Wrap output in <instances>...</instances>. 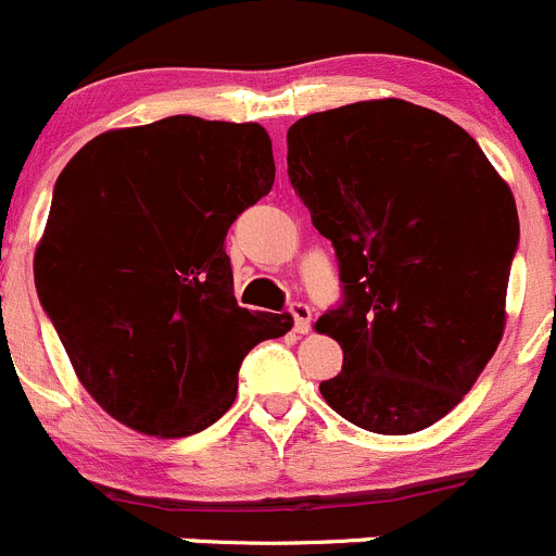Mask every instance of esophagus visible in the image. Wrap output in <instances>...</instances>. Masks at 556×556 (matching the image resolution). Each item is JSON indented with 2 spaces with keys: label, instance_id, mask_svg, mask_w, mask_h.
<instances>
[{
  "label": "esophagus",
  "instance_id": "1",
  "mask_svg": "<svg viewBox=\"0 0 556 556\" xmlns=\"http://www.w3.org/2000/svg\"><path fill=\"white\" fill-rule=\"evenodd\" d=\"M291 316H294V332L307 334L311 332V307L305 302H291Z\"/></svg>",
  "mask_w": 556,
  "mask_h": 556
}]
</instances>
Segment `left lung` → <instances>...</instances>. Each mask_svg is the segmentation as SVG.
<instances>
[{
  "label": "left lung",
  "mask_w": 556,
  "mask_h": 556,
  "mask_svg": "<svg viewBox=\"0 0 556 556\" xmlns=\"http://www.w3.org/2000/svg\"><path fill=\"white\" fill-rule=\"evenodd\" d=\"M286 146L343 286L316 321L343 349L324 400L378 435L435 425L503 338L514 194L463 126L403 99L305 115Z\"/></svg>",
  "instance_id": "8db88e82"
}]
</instances>
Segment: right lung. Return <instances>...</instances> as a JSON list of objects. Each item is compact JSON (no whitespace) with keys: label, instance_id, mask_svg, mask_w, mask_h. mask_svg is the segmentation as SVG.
I'll use <instances>...</instances> for the list:
<instances>
[{"label":"right lung","instance_id":"right-lung-1","mask_svg":"<svg viewBox=\"0 0 556 556\" xmlns=\"http://www.w3.org/2000/svg\"><path fill=\"white\" fill-rule=\"evenodd\" d=\"M276 180L260 124L169 115L86 142L53 186L40 302L89 394L121 425L184 438L222 419L256 343L289 313L240 307L227 240Z\"/></svg>","mask_w":556,"mask_h":556}]
</instances>
